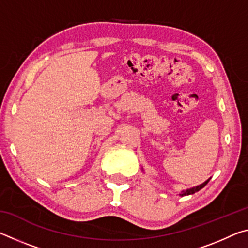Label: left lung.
I'll use <instances>...</instances> for the list:
<instances>
[{
	"mask_svg": "<svg viewBox=\"0 0 248 248\" xmlns=\"http://www.w3.org/2000/svg\"><path fill=\"white\" fill-rule=\"evenodd\" d=\"M209 180H210V178H209L208 180H205L204 183L198 185V186L192 187V188H189V189H186V190H183L182 192H179V196H182V197H183V196H188V195H192V194H195V192L199 191L200 189H202V188L205 186V185H207V184L209 183Z\"/></svg>",
	"mask_w": 248,
	"mask_h": 248,
	"instance_id": "left-lung-1",
	"label": "left lung"
}]
</instances>
